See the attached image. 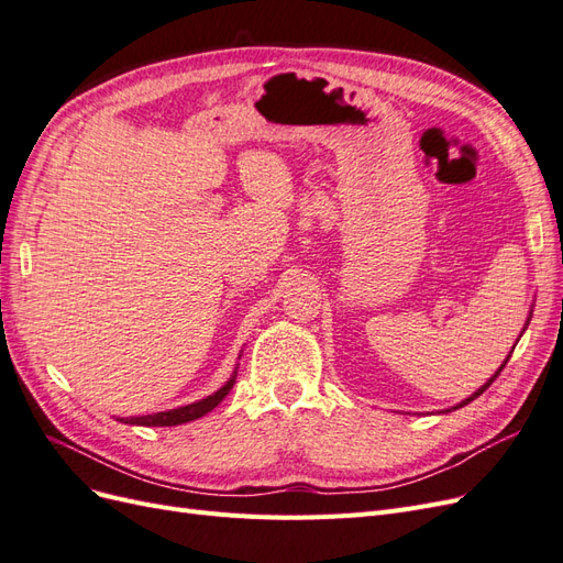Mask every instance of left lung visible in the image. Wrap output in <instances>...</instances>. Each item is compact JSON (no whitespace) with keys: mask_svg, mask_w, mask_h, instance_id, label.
Listing matches in <instances>:
<instances>
[{"mask_svg":"<svg viewBox=\"0 0 563 563\" xmlns=\"http://www.w3.org/2000/svg\"><path fill=\"white\" fill-rule=\"evenodd\" d=\"M526 327H528V323H526ZM512 350H515V347H512ZM509 356H512V354H507V360H505V362H503V366H500V368H498V371H496V376H493V378H490V380H488V383H486V385H482V387H479V389H476V391H474V395H472V397H467V399H465V401H460V404H457V406H453V408H463V406H467V404H470V401H474V399H476V397H479V395H484V391H486V389H488V385H490V383H493V380H496V378H498V376H500V371H503V368H505V364H507V362H509Z\"/></svg>","mask_w":563,"mask_h":563,"instance_id":"obj_1","label":"left lung"}]
</instances>
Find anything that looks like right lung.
I'll list each match as a JSON object with an SVG mask.
<instances>
[{"instance_id": "right-lung-1", "label": "right lung", "mask_w": 563, "mask_h": 563, "mask_svg": "<svg viewBox=\"0 0 563 563\" xmlns=\"http://www.w3.org/2000/svg\"><path fill=\"white\" fill-rule=\"evenodd\" d=\"M234 380H236V371L223 387L213 391V395H209L207 399H199L195 404H187V406H180V408H172V411H162V413H152V416H131V418H119V420L129 422V424H145V428H174V424L197 420L201 416H207L209 411H213V408L225 399V395L232 389Z\"/></svg>"}]
</instances>
